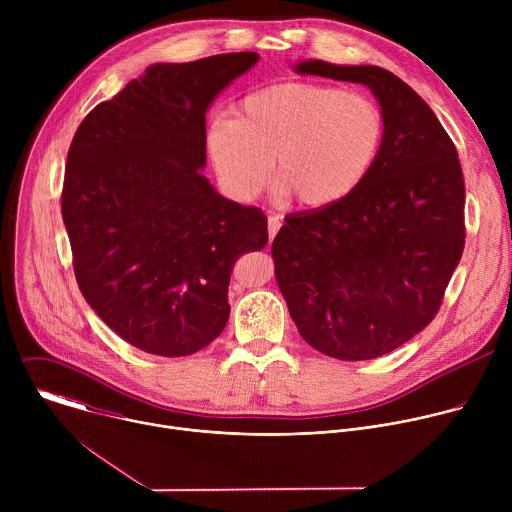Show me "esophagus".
I'll list each match as a JSON object with an SVG mask.
<instances>
[{
	"label": "esophagus",
	"instance_id": "34e87169",
	"mask_svg": "<svg viewBox=\"0 0 512 512\" xmlns=\"http://www.w3.org/2000/svg\"><path fill=\"white\" fill-rule=\"evenodd\" d=\"M267 227H269V243L273 241V237L277 235V231H279V227H281V221H279V216H269L267 218Z\"/></svg>",
	"mask_w": 512,
	"mask_h": 512
}]
</instances>
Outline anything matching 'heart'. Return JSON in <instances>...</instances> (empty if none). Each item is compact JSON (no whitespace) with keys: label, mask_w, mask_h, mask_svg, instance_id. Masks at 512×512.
I'll list each match as a JSON object with an SVG mask.
<instances>
[{"label":"heart","mask_w":512,"mask_h":512,"mask_svg":"<svg viewBox=\"0 0 512 512\" xmlns=\"http://www.w3.org/2000/svg\"><path fill=\"white\" fill-rule=\"evenodd\" d=\"M385 131V113L373 97L287 81L243 97L233 119H214L204 148L233 198L253 200L267 186L275 160L281 194L324 208L367 180Z\"/></svg>","instance_id":"obj_1"}]
</instances>
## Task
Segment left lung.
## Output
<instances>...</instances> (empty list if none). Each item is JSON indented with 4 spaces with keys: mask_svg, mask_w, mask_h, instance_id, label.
Segmentation results:
<instances>
[{
    "mask_svg": "<svg viewBox=\"0 0 512 512\" xmlns=\"http://www.w3.org/2000/svg\"><path fill=\"white\" fill-rule=\"evenodd\" d=\"M300 75L367 85L385 121L381 156L344 200L291 212L271 245L291 320L338 360L383 356L440 310L464 251V174L429 105L381 66L306 60Z\"/></svg>",
    "mask_w": 512,
    "mask_h": 512,
    "instance_id": "obj_1",
    "label": "left lung"
}]
</instances>
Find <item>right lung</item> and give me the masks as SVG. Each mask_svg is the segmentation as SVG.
Instances as JSON below:
<instances>
[{"label":"right lung","instance_id":"add662e5","mask_svg":"<svg viewBox=\"0 0 512 512\" xmlns=\"http://www.w3.org/2000/svg\"><path fill=\"white\" fill-rule=\"evenodd\" d=\"M257 52L152 64L72 137L62 221L79 289L131 346L188 356L229 320L235 261L267 245V216L218 194L206 164V109Z\"/></svg>","mask_w":512,"mask_h":512}]
</instances>
